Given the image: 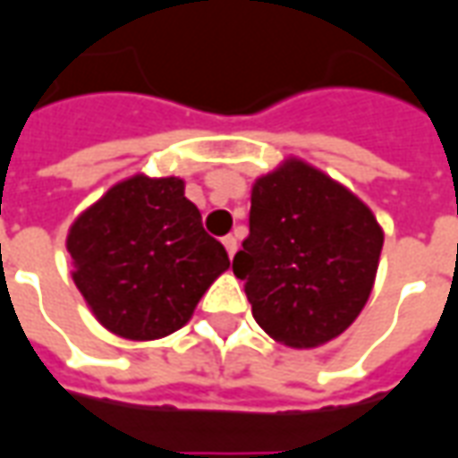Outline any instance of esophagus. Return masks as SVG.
<instances>
[{
  "mask_svg": "<svg viewBox=\"0 0 458 458\" xmlns=\"http://www.w3.org/2000/svg\"><path fill=\"white\" fill-rule=\"evenodd\" d=\"M222 244H224V249H226V254H229V256L236 254V246H239V242H236V236H224Z\"/></svg>",
  "mask_w": 458,
  "mask_h": 458,
  "instance_id": "esophagus-1",
  "label": "esophagus"
}]
</instances>
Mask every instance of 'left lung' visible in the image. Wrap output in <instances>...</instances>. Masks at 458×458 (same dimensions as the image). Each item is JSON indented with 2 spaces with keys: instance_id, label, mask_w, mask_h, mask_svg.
Masks as SVG:
<instances>
[{
  "instance_id": "obj_1",
  "label": "left lung",
  "mask_w": 458,
  "mask_h": 458,
  "mask_svg": "<svg viewBox=\"0 0 458 458\" xmlns=\"http://www.w3.org/2000/svg\"><path fill=\"white\" fill-rule=\"evenodd\" d=\"M382 226L348 187L288 157L251 187L249 236L236 278L256 323L288 348L345 333L375 286Z\"/></svg>"
}]
</instances>
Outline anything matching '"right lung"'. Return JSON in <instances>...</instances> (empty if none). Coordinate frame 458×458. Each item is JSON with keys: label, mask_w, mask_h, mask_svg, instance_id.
<instances>
[{"label": "right lung", "mask_w": 458, "mask_h": 458, "mask_svg": "<svg viewBox=\"0 0 458 458\" xmlns=\"http://www.w3.org/2000/svg\"><path fill=\"white\" fill-rule=\"evenodd\" d=\"M66 249L90 313L128 340L180 330L229 268L180 177L132 174L113 184L71 224Z\"/></svg>", "instance_id": "add662e5"}]
</instances>
